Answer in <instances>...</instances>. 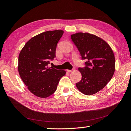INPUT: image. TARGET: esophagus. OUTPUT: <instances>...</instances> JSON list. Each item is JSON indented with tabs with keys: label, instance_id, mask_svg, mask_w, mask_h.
Masks as SVG:
<instances>
[{
	"label": "esophagus",
	"instance_id": "1",
	"mask_svg": "<svg viewBox=\"0 0 131 131\" xmlns=\"http://www.w3.org/2000/svg\"><path fill=\"white\" fill-rule=\"evenodd\" d=\"M67 71H68V72H71L73 71V69H72V70H68Z\"/></svg>",
	"mask_w": 131,
	"mask_h": 131
}]
</instances>
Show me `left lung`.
I'll return each instance as SVG.
<instances>
[{
	"mask_svg": "<svg viewBox=\"0 0 131 131\" xmlns=\"http://www.w3.org/2000/svg\"><path fill=\"white\" fill-rule=\"evenodd\" d=\"M71 39L86 60L84 68H79L82 79L76 87L83 94L91 95L101 90L112 79L115 70L112 50L103 39L89 33L78 32Z\"/></svg>",
	"mask_w": 131,
	"mask_h": 131,
	"instance_id": "left-lung-1",
	"label": "left lung"
}]
</instances>
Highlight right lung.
Listing matches in <instances>:
<instances>
[{"instance_id":"right-lung-1","label":"right lung","mask_w":131,"mask_h":131,"mask_svg":"<svg viewBox=\"0 0 131 131\" xmlns=\"http://www.w3.org/2000/svg\"><path fill=\"white\" fill-rule=\"evenodd\" d=\"M63 34L62 30L43 32L25 43L19 55L20 76L34 95L46 98L55 92L64 70L48 67L56 57L57 44Z\"/></svg>"}]
</instances>
